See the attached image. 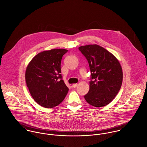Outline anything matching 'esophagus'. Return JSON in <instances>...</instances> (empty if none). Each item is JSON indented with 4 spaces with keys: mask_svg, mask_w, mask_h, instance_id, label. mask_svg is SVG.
<instances>
[{
    "mask_svg": "<svg viewBox=\"0 0 147 147\" xmlns=\"http://www.w3.org/2000/svg\"><path fill=\"white\" fill-rule=\"evenodd\" d=\"M77 86H78V84H74L72 85V87H73L74 88H76Z\"/></svg>",
    "mask_w": 147,
    "mask_h": 147,
    "instance_id": "esophagus-1",
    "label": "esophagus"
}]
</instances>
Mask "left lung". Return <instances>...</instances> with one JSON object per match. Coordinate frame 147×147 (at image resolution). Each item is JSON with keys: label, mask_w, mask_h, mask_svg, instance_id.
<instances>
[{"label": "left lung", "mask_w": 147, "mask_h": 147, "mask_svg": "<svg viewBox=\"0 0 147 147\" xmlns=\"http://www.w3.org/2000/svg\"><path fill=\"white\" fill-rule=\"evenodd\" d=\"M79 49L86 58L91 72L86 101L94 107L111 103L120 90L122 69L117 59L104 48L96 45L81 46Z\"/></svg>", "instance_id": "1"}]
</instances>
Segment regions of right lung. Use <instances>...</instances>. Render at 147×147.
I'll use <instances>...</instances> for the list:
<instances>
[{"mask_svg": "<svg viewBox=\"0 0 147 147\" xmlns=\"http://www.w3.org/2000/svg\"><path fill=\"white\" fill-rule=\"evenodd\" d=\"M67 51L54 49L42 52L27 67V86L34 100L42 107L50 108L59 105L68 92L61 74L62 58Z\"/></svg>", "mask_w": 147, "mask_h": 147, "instance_id": "right-lung-1", "label": "right lung"}]
</instances>
